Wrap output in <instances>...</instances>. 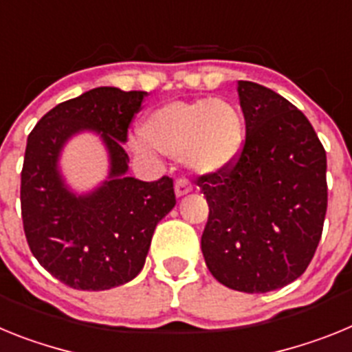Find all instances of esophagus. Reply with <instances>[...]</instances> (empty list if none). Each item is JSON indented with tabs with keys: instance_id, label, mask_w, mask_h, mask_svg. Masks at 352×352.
Segmentation results:
<instances>
[{
	"instance_id": "1",
	"label": "esophagus",
	"mask_w": 352,
	"mask_h": 352,
	"mask_svg": "<svg viewBox=\"0 0 352 352\" xmlns=\"http://www.w3.org/2000/svg\"><path fill=\"white\" fill-rule=\"evenodd\" d=\"M174 192H176V197H183V195L190 194L192 192V183L185 178H179L174 185Z\"/></svg>"
}]
</instances>
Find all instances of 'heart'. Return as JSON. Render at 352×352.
<instances>
[{"label":"heart","mask_w":352,"mask_h":352,"mask_svg":"<svg viewBox=\"0 0 352 352\" xmlns=\"http://www.w3.org/2000/svg\"><path fill=\"white\" fill-rule=\"evenodd\" d=\"M141 130L153 148L170 157H183L199 174L219 173L234 164L245 142L239 111L217 98L160 105L146 116ZM135 148L146 146L135 142Z\"/></svg>","instance_id":"b5f03b06"}]
</instances>
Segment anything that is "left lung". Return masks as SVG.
<instances>
[{"instance_id": "1", "label": "left lung", "mask_w": 352, "mask_h": 352, "mask_svg": "<svg viewBox=\"0 0 352 352\" xmlns=\"http://www.w3.org/2000/svg\"><path fill=\"white\" fill-rule=\"evenodd\" d=\"M245 144L234 164L199 176L210 206L201 250L211 275L241 292L280 289L312 261L328 206L326 151L300 109L238 80Z\"/></svg>"}]
</instances>
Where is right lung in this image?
I'll use <instances>...</instances> for the list:
<instances>
[{"label":"right lung","instance_id":"1","mask_svg":"<svg viewBox=\"0 0 352 352\" xmlns=\"http://www.w3.org/2000/svg\"><path fill=\"white\" fill-rule=\"evenodd\" d=\"M146 91L89 89L51 109L28 135L21 173V214L31 254L65 285L105 291L139 275L155 227L176 204L173 179L126 176L133 114ZM84 129L101 133L109 176L88 195H74L57 169L63 146Z\"/></svg>","mask_w":352,"mask_h":352}]
</instances>
